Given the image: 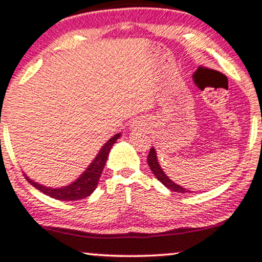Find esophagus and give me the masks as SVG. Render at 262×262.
I'll use <instances>...</instances> for the list:
<instances>
[{"instance_id": "obj_1", "label": "esophagus", "mask_w": 262, "mask_h": 262, "mask_svg": "<svg viewBox=\"0 0 262 262\" xmlns=\"http://www.w3.org/2000/svg\"><path fill=\"white\" fill-rule=\"evenodd\" d=\"M140 123L139 122H133V124L130 125V128H132V130H138V129H140Z\"/></svg>"}]
</instances>
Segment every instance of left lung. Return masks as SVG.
Wrapping results in <instances>:
<instances>
[{
    "instance_id": "1",
    "label": "left lung",
    "mask_w": 262,
    "mask_h": 262,
    "mask_svg": "<svg viewBox=\"0 0 262 262\" xmlns=\"http://www.w3.org/2000/svg\"><path fill=\"white\" fill-rule=\"evenodd\" d=\"M148 165L150 166L151 171H153V174L155 175V178H157L158 180H159L160 183L163 184V185H165L166 188L170 189L171 191H175V192H190V190H188V189L183 188V186H180L179 184L174 183L173 180L169 179V177L164 173V170L162 169V166H160L159 164V160H158V157H157V150H155L154 148L150 149V151H149V155H148Z\"/></svg>"
}]
</instances>
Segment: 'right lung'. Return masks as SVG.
<instances>
[{
  "mask_svg": "<svg viewBox=\"0 0 262 262\" xmlns=\"http://www.w3.org/2000/svg\"><path fill=\"white\" fill-rule=\"evenodd\" d=\"M120 136H122V133H118L116 136L112 137L111 139L107 140V143L100 148V150L97 153L96 158L92 160V163L87 166V169H85L74 182L68 184V185L61 186V188H51V186H46L34 182V180L30 179V178L25 174L26 179L32 184L34 188L38 189V190L42 191L43 194L53 198V199L62 201H72L87 198L96 190L100 175H102L103 169H104L105 163H107L109 151H111L112 146H113L114 143L119 139Z\"/></svg>",
  "mask_w": 262,
  "mask_h": 262,
  "instance_id": "obj_1",
  "label": "right lung"
}]
</instances>
